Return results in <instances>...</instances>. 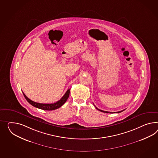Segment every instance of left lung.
Segmentation results:
<instances>
[{
	"label": "left lung",
	"mask_w": 158,
	"mask_h": 158,
	"mask_svg": "<svg viewBox=\"0 0 158 158\" xmlns=\"http://www.w3.org/2000/svg\"><path fill=\"white\" fill-rule=\"evenodd\" d=\"M96 108L97 109V110H100V111H101L102 112H104V113H120V112H123V110H124L125 109H124V110H121V111H118V112H108V111H104V110H101V109H98L97 107H96Z\"/></svg>",
	"instance_id": "left-lung-1"
}]
</instances>
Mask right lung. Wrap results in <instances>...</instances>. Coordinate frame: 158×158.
Wrapping results in <instances>:
<instances>
[{
    "instance_id": "right-lung-1",
    "label": "right lung",
    "mask_w": 158,
    "mask_h": 158,
    "mask_svg": "<svg viewBox=\"0 0 158 158\" xmlns=\"http://www.w3.org/2000/svg\"><path fill=\"white\" fill-rule=\"evenodd\" d=\"M23 94L24 95L25 98L26 99V100L28 101V102L32 106L36 107L37 108L43 109L45 110H55V109L60 108L62 105H64L65 104V102L66 101L69 97V94H70V89H68L66 91V92L65 93L64 96L62 97L59 101H57L55 103H53V104H41V103L36 102H34V101L31 100L30 99H29L28 97L24 94L23 92Z\"/></svg>"
}]
</instances>
